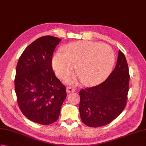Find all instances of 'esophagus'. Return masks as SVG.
<instances>
[{
	"label": "esophagus",
	"instance_id": "obj_1",
	"mask_svg": "<svg viewBox=\"0 0 146 146\" xmlns=\"http://www.w3.org/2000/svg\"><path fill=\"white\" fill-rule=\"evenodd\" d=\"M66 91L68 93L74 92H75V89L73 87H71V86H68V87L66 88Z\"/></svg>",
	"mask_w": 146,
	"mask_h": 146
}]
</instances>
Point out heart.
Returning a JSON list of instances; mask_svg holds the SVG:
<instances>
[{"label":"heart","mask_w":146,"mask_h":146,"mask_svg":"<svg viewBox=\"0 0 146 146\" xmlns=\"http://www.w3.org/2000/svg\"><path fill=\"white\" fill-rule=\"evenodd\" d=\"M114 62V52L110 46L83 41L70 43L64 48V52H57L52 58V66L56 75L64 78L75 65L78 73L66 78V81L75 83L80 80L86 85L94 86L107 78Z\"/></svg>","instance_id":"1"}]
</instances>
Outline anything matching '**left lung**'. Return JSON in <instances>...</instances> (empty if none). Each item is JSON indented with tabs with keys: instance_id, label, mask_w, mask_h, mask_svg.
<instances>
[{
	"instance_id": "left-lung-1",
	"label": "left lung",
	"mask_w": 146,
	"mask_h": 146,
	"mask_svg": "<svg viewBox=\"0 0 146 146\" xmlns=\"http://www.w3.org/2000/svg\"><path fill=\"white\" fill-rule=\"evenodd\" d=\"M129 80L127 62L119 50L115 68L108 78L100 85L80 91L82 122L90 127H98L116 119L126 106Z\"/></svg>"
}]
</instances>
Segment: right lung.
Masks as SVG:
<instances>
[{
	"label": "right lung",
	"instance_id": "right-lung-1",
	"mask_svg": "<svg viewBox=\"0 0 146 146\" xmlns=\"http://www.w3.org/2000/svg\"><path fill=\"white\" fill-rule=\"evenodd\" d=\"M61 39L42 36L23 51L17 64L15 92L24 115L42 125L54 123L66 97V87L56 77L52 56Z\"/></svg>",
	"mask_w": 146,
	"mask_h": 146
}]
</instances>
